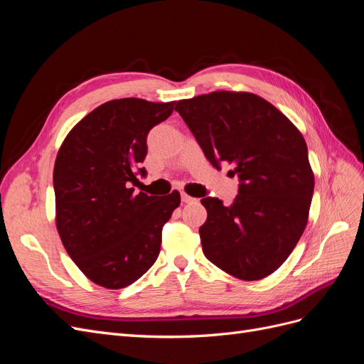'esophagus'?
<instances>
[{
  "mask_svg": "<svg viewBox=\"0 0 364 364\" xmlns=\"http://www.w3.org/2000/svg\"><path fill=\"white\" fill-rule=\"evenodd\" d=\"M182 202L183 203H193V202H196V199L194 197H191V196H188V194H185V193H182Z\"/></svg>",
  "mask_w": 364,
  "mask_h": 364,
  "instance_id": "obj_1",
  "label": "esophagus"
}]
</instances>
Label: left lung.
<instances>
[{"mask_svg":"<svg viewBox=\"0 0 364 364\" xmlns=\"http://www.w3.org/2000/svg\"><path fill=\"white\" fill-rule=\"evenodd\" d=\"M176 111L215 168L238 176L232 205L205 197L199 234L205 257L243 281L269 277L289 258L306 226L314 174L291 121L250 92L217 91L181 100Z\"/></svg>","mask_w":364,"mask_h":364,"instance_id":"left-lung-1","label":"left lung"}]
</instances>
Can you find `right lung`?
I'll list each match as a JSON object with an SVG mask.
<instances>
[{
    "instance_id": "right-lung-1",
    "label": "right lung",
    "mask_w": 364,
    "mask_h": 364,
    "mask_svg": "<svg viewBox=\"0 0 364 364\" xmlns=\"http://www.w3.org/2000/svg\"><path fill=\"white\" fill-rule=\"evenodd\" d=\"M176 102L119 98L95 107L62 142L53 171L56 226L68 255L105 289H124L155 264L181 194L139 191L147 135Z\"/></svg>"
}]
</instances>
